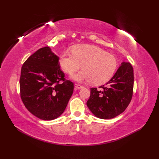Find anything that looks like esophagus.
Wrapping results in <instances>:
<instances>
[{
	"instance_id": "obj_1",
	"label": "esophagus",
	"mask_w": 159,
	"mask_h": 159,
	"mask_svg": "<svg viewBox=\"0 0 159 159\" xmlns=\"http://www.w3.org/2000/svg\"><path fill=\"white\" fill-rule=\"evenodd\" d=\"M75 87L76 89H81V88H83V86L81 85H79V84H75Z\"/></svg>"
}]
</instances>
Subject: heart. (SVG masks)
I'll use <instances>...</instances> for the list:
<instances>
[{
  "label": "heart",
  "instance_id": "obj_1",
  "mask_svg": "<svg viewBox=\"0 0 159 159\" xmlns=\"http://www.w3.org/2000/svg\"><path fill=\"white\" fill-rule=\"evenodd\" d=\"M72 52H63L59 57V65L63 72L72 74L78 81L91 80L93 85L107 82L116 72L117 62L113 55L96 46L79 44L72 47Z\"/></svg>",
  "mask_w": 159,
  "mask_h": 159
}]
</instances>
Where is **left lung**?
I'll list each match as a JSON object with an SVG mask.
<instances>
[{
  "mask_svg": "<svg viewBox=\"0 0 159 159\" xmlns=\"http://www.w3.org/2000/svg\"><path fill=\"white\" fill-rule=\"evenodd\" d=\"M133 67L123 62L106 85L91 88L87 105L100 119L109 120L123 113L130 104L133 93Z\"/></svg>",
  "mask_w": 159,
  "mask_h": 159,
  "instance_id": "8db88e82",
  "label": "left lung"
}]
</instances>
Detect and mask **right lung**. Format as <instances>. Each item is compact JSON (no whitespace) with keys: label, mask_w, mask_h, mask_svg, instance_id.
<instances>
[{"label":"right lung","mask_w":159,"mask_h":159,"mask_svg":"<svg viewBox=\"0 0 159 159\" xmlns=\"http://www.w3.org/2000/svg\"><path fill=\"white\" fill-rule=\"evenodd\" d=\"M59 58L48 46L37 50L23 63L20 97L33 116L43 120L56 119L65 111L74 91L60 69Z\"/></svg>","instance_id":"add662e5"}]
</instances>
